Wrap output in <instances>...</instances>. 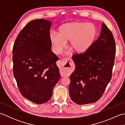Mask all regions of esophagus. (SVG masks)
<instances>
[{"label":"esophagus","instance_id":"34e87169","mask_svg":"<svg viewBox=\"0 0 125 125\" xmlns=\"http://www.w3.org/2000/svg\"><path fill=\"white\" fill-rule=\"evenodd\" d=\"M61 66L60 73L62 75H67L72 69L73 63L70 58H65L62 61H60Z\"/></svg>","mask_w":125,"mask_h":125}]
</instances>
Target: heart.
Returning a JSON list of instances; mask_svg holds the SVG:
<instances>
[{
	"label": "heart",
	"mask_w": 125,
	"mask_h": 125,
	"mask_svg": "<svg viewBox=\"0 0 125 125\" xmlns=\"http://www.w3.org/2000/svg\"><path fill=\"white\" fill-rule=\"evenodd\" d=\"M97 34V28L93 23L74 22L61 26L58 30V34H52L50 39L55 52L57 54L63 51L66 42L68 41L69 46L74 52L82 53L91 46Z\"/></svg>",
	"instance_id": "1"
}]
</instances>
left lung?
Returning <instances> with one entry per match:
<instances>
[{"instance_id":"1","label":"left lung","mask_w":125,"mask_h":125,"mask_svg":"<svg viewBox=\"0 0 125 125\" xmlns=\"http://www.w3.org/2000/svg\"><path fill=\"white\" fill-rule=\"evenodd\" d=\"M116 51L113 34L103 22L100 36L86 52L73 56L75 70L70 76V97L85 105L97 102L103 94L112 75Z\"/></svg>"}]
</instances>
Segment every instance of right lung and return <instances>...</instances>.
Listing matches in <instances>:
<instances>
[{"label": "right lung", "mask_w": 125, "mask_h": 125, "mask_svg": "<svg viewBox=\"0 0 125 125\" xmlns=\"http://www.w3.org/2000/svg\"><path fill=\"white\" fill-rule=\"evenodd\" d=\"M52 22L31 21L20 31L13 48V75L23 97L37 104L47 102L60 78L58 60L51 50Z\"/></svg>", "instance_id": "1"}]
</instances>
